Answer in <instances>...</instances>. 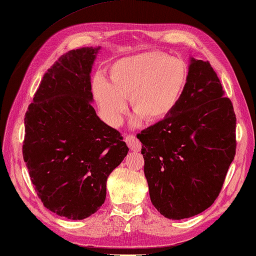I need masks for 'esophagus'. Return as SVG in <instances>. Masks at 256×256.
<instances>
[{"mask_svg":"<svg viewBox=\"0 0 256 256\" xmlns=\"http://www.w3.org/2000/svg\"><path fill=\"white\" fill-rule=\"evenodd\" d=\"M125 142L128 143V148L131 150L140 152V148H142V145H140V140H138L136 136H134V135H128V136L125 138Z\"/></svg>","mask_w":256,"mask_h":256,"instance_id":"34e87169","label":"esophagus"}]
</instances>
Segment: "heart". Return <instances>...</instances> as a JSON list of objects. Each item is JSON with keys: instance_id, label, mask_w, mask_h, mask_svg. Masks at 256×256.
Returning a JSON list of instances; mask_svg holds the SVG:
<instances>
[{"instance_id": "heart-1", "label": "heart", "mask_w": 256, "mask_h": 256, "mask_svg": "<svg viewBox=\"0 0 256 256\" xmlns=\"http://www.w3.org/2000/svg\"><path fill=\"white\" fill-rule=\"evenodd\" d=\"M108 81L101 74L92 80L91 91L103 120L111 126L121 124L130 96L135 112L133 123H148L170 116L182 96L188 68L182 59L160 52H144L113 62Z\"/></svg>"}]
</instances>
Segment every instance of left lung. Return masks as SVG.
<instances>
[{"label": "left lung", "mask_w": 256, "mask_h": 256, "mask_svg": "<svg viewBox=\"0 0 256 256\" xmlns=\"http://www.w3.org/2000/svg\"><path fill=\"white\" fill-rule=\"evenodd\" d=\"M208 62L189 57L188 80L176 108L138 134L150 201L165 218L208 209L236 155V113Z\"/></svg>", "instance_id": "left-lung-1"}]
</instances>
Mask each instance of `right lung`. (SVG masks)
Returning <instances> with one entry per match:
<instances>
[{"instance_id":"obj_1","label":"right lung","mask_w":256,"mask_h":256,"mask_svg":"<svg viewBox=\"0 0 256 256\" xmlns=\"http://www.w3.org/2000/svg\"><path fill=\"white\" fill-rule=\"evenodd\" d=\"M100 50L82 47L59 58L24 118L23 157L30 180L42 204L70 220L100 209L108 177L128 152L91 106V72Z\"/></svg>"}]
</instances>
